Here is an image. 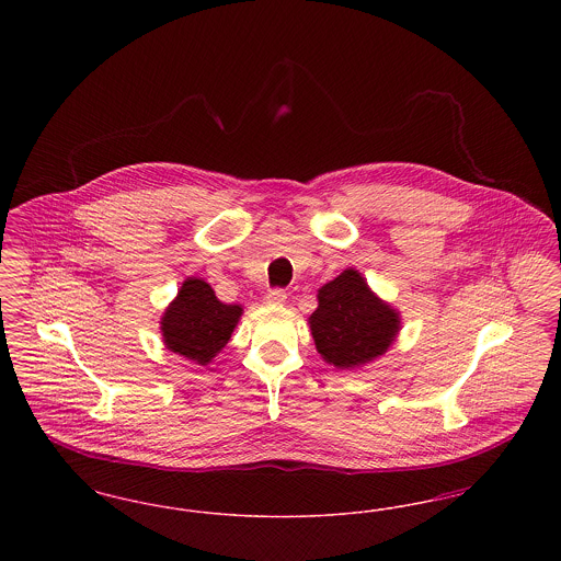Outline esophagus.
<instances>
[{
	"instance_id": "1",
	"label": "esophagus",
	"mask_w": 561,
	"mask_h": 561,
	"mask_svg": "<svg viewBox=\"0 0 561 561\" xmlns=\"http://www.w3.org/2000/svg\"><path fill=\"white\" fill-rule=\"evenodd\" d=\"M267 305H273V307H282L284 302H286V293L284 290H268L267 293Z\"/></svg>"
}]
</instances>
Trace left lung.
Segmentation results:
<instances>
[{"label": "left lung", "mask_w": 561, "mask_h": 561, "mask_svg": "<svg viewBox=\"0 0 561 561\" xmlns=\"http://www.w3.org/2000/svg\"><path fill=\"white\" fill-rule=\"evenodd\" d=\"M309 328L321 359L336 370H357L396 343L401 316L348 267L318 290V309Z\"/></svg>", "instance_id": "left-lung-1"}]
</instances>
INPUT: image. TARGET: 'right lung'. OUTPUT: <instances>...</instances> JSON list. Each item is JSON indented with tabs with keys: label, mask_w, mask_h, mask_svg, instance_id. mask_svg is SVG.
<instances>
[{
	"label": "right lung",
	"mask_w": 561,
	"mask_h": 561,
	"mask_svg": "<svg viewBox=\"0 0 561 561\" xmlns=\"http://www.w3.org/2000/svg\"><path fill=\"white\" fill-rule=\"evenodd\" d=\"M241 313V305L218 300L208 282L187 277L161 316L163 345L193 364L208 366L229 343Z\"/></svg>",
	"instance_id": "obj_1"
}]
</instances>
